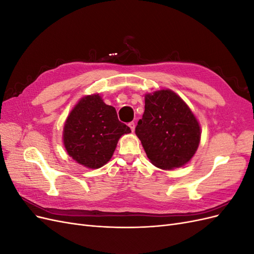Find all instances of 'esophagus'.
Instances as JSON below:
<instances>
[{
    "label": "esophagus",
    "instance_id": "34e87169",
    "mask_svg": "<svg viewBox=\"0 0 254 254\" xmlns=\"http://www.w3.org/2000/svg\"><path fill=\"white\" fill-rule=\"evenodd\" d=\"M128 126L130 127V129H131V131L134 132V128H135V124H134V123H133V122H130L129 124H128Z\"/></svg>",
    "mask_w": 254,
    "mask_h": 254
}]
</instances>
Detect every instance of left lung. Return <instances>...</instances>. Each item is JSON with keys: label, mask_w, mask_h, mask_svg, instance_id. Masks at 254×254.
Segmentation results:
<instances>
[{"label": "left lung", "mask_w": 254, "mask_h": 254, "mask_svg": "<svg viewBox=\"0 0 254 254\" xmlns=\"http://www.w3.org/2000/svg\"><path fill=\"white\" fill-rule=\"evenodd\" d=\"M135 134L150 162L162 170L188 163L200 142V127L193 112L171 90L145 95V111Z\"/></svg>", "instance_id": "1"}]
</instances>
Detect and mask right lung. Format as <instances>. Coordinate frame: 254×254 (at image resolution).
<instances>
[{
    "label": "right lung",
    "mask_w": 254,
    "mask_h": 254,
    "mask_svg": "<svg viewBox=\"0 0 254 254\" xmlns=\"http://www.w3.org/2000/svg\"><path fill=\"white\" fill-rule=\"evenodd\" d=\"M131 132L118 119L112 106L98 94L81 98L68 115L64 128V144L76 162L99 168L111 159L120 137Z\"/></svg>",
    "instance_id": "add662e5"
}]
</instances>
